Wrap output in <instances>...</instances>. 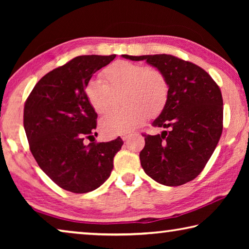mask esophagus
<instances>
[{
  "label": "esophagus",
  "instance_id": "34e87169",
  "mask_svg": "<svg viewBox=\"0 0 249 249\" xmlns=\"http://www.w3.org/2000/svg\"><path fill=\"white\" fill-rule=\"evenodd\" d=\"M129 137H130V134H124V135H122V140H123V141H127Z\"/></svg>",
  "mask_w": 249,
  "mask_h": 249
}]
</instances>
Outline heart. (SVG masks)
I'll use <instances>...</instances> for the list:
<instances>
[{
	"label": "heart",
	"instance_id": "1",
	"mask_svg": "<svg viewBox=\"0 0 249 249\" xmlns=\"http://www.w3.org/2000/svg\"><path fill=\"white\" fill-rule=\"evenodd\" d=\"M107 83L91 79L86 86L87 99L96 113L111 105L114 92L123 93V108H112L100 120V128L107 136L132 132L149 116L165 108L169 83L161 71L132 61H117L103 71Z\"/></svg>",
	"mask_w": 249,
	"mask_h": 249
}]
</instances>
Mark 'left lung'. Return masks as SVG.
I'll return each instance as SVG.
<instances>
[{
    "label": "left lung",
    "instance_id": "left-lung-1",
    "mask_svg": "<svg viewBox=\"0 0 249 249\" xmlns=\"http://www.w3.org/2000/svg\"><path fill=\"white\" fill-rule=\"evenodd\" d=\"M123 57L146 60L165 74L169 98L153 122L166 128L161 134L142 135L145 147L140 159L151 179L177 187L200 175L217 145L223 129V99L220 88L201 67L171 54Z\"/></svg>",
    "mask_w": 249,
    "mask_h": 249
}]
</instances>
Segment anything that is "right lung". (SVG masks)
Instances as JSON below:
<instances>
[{
    "mask_svg": "<svg viewBox=\"0 0 249 249\" xmlns=\"http://www.w3.org/2000/svg\"><path fill=\"white\" fill-rule=\"evenodd\" d=\"M111 56H79L45 74L25 102L24 128L34 158L59 187L73 193L98 189L111 175L121 137L84 144L93 137L96 114L86 86ZM91 141V140H90Z\"/></svg>",
    "mask_w": 249,
    "mask_h": 249,
    "instance_id": "obj_1",
    "label": "right lung"
}]
</instances>
